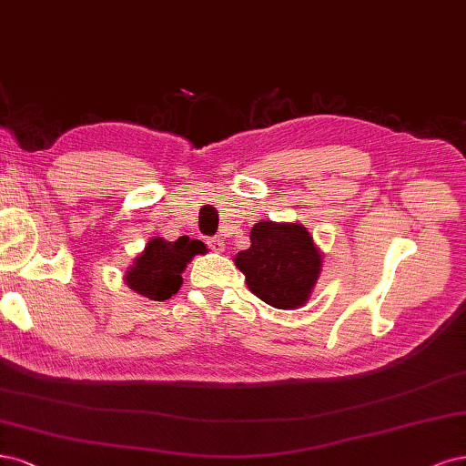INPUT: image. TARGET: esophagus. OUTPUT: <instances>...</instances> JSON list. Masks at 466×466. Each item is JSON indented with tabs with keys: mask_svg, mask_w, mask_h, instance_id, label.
<instances>
[{
	"mask_svg": "<svg viewBox=\"0 0 466 466\" xmlns=\"http://www.w3.org/2000/svg\"><path fill=\"white\" fill-rule=\"evenodd\" d=\"M208 248H211V249H213V251H217V253H222L224 249H227V244H224V238L217 236V238H211V239H208Z\"/></svg>",
	"mask_w": 466,
	"mask_h": 466,
	"instance_id": "obj_1",
	"label": "esophagus"
}]
</instances>
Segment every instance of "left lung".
Segmentation results:
<instances>
[{"label": "left lung", "mask_w": 466, "mask_h": 466, "mask_svg": "<svg viewBox=\"0 0 466 466\" xmlns=\"http://www.w3.org/2000/svg\"><path fill=\"white\" fill-rule=\"evenodd\" d=\"M249 242L234 258L248 289L277 309L308 304L321 275L323 255L304 224L261 220L253 224Z\"/></svg>", "instance_id": "left-lung-1"}]
</instances>
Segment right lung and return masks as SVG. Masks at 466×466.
Instances as JSON below:
<instances>
[{"label": "right lung", "mask_w": 466, "mask_h": 466, "mask_svg": "<svg viewBox=\"0 0 466 466\" xmlns=\"http://www.w3.org/2000/svg\"><path fill=\"white\" fill-rule=\"evenodd\" d=\"M199 253H207V246L199 239L179 236L176 242H168V239L155 236L133 259L131 267H127L124 280L133 292L162 302L179 290L184 284L182 273L187 263Z\"/></svg>", "instance_id": "add662e5"}]
</instances>
